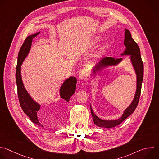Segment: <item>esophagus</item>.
Segmentation results:
<instances>
[{"mask_svg": "<svg viewBox=\"0 0 159 159\" xmlns=\"http://www.w3.org/2000/svg\"><path fill=\"white\" fill-rule=\"evenodd\" d=\"M89 70L88 69H85V68H84V69H82L80 70V72H79V77L80 79H84L86 77H87L89 75Z\"/></svg>", "mask_w": 159, "mask_h": 159, "instance_id": "1", "label": "esophagus"}]
</instances>
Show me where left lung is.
<instances>
[{
  "label": "left lung",
  "mask_w": 159,
  "mask_h": 159,
  "mask_svg": "<svg viewBox=\"0 0 159 159\" xmlns=\"http://www.w3.org/2000/svg\"><path fill=\"white\" fill-rule=\"evenodd\" d=\"M125 45L126 49L125 51L124 54L131 55V59L137 75V91H136L135 96L131 105L125 111L122 117L116 120L104 121L99 119L94 114L91 108V106H90V111H91L93 121L95 125H96L99 127L110 128L121 124L125 119H126L134 112L135 109L137 108L140 100L142 84V81L143 79V63L141 58L140 50L139 45L132 38L130 32L127 30H125ZM121 60L122 58L106 57L99 62L98 66L96 67V70L99 71L102 69H104V68H106L108 65H116L118 63H119Z\"/></svg>",
  "instance_id": "left-lung-1"
}]
</instances>
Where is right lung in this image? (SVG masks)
I'll return each instance as SVG.
<instances>
[{
	"mask_svg": "<svg viewBox=\"0 0 159 159\" xmlns=\"http://www.w3.org/2000/svg\"><path fill=\"white\" fill-rule=\"evenodd\" d=\"M39 33L28 36L23 44L21 46L17 57V63L16 72V80L17 89V96L20 107L24 112L33 123L39 126H43L40 123L38 119L37 112L39 110L40 106L35 102L27 93L25 90L23 84H22L20 76V65L27 56L31 45L32 39L37 36ZM77 84V79L74 77H70L66 80L60 89V96L62 99L69 102L71 96L75 91V87Z\"/></svg>",
	"mask_w": 159,
	"mask_h": 159,
	"instance_id": "1",
	"label": "right lung"
}]
</instances>
